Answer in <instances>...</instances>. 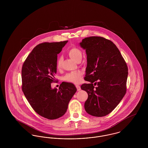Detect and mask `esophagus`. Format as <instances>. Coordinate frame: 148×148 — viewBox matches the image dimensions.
I'll use <instances>...</instances> for the list:
<instances>
[{
  "label": "esophagus",
  "instance_id": "1",
  "mask_svg": "<svg viewBox=\"0 0 148 148\" xmlns=\"http://www.w3.org/2000/svg\"><path fill=\"white\" fill-rule=\"evenodd\" d=\"M76 86V88H77V91H80V90H81V88H80V86H79V85H75Z\"/></svg>",
  "mask_w": 148,
  "mask_h": 148
}]
</instances>
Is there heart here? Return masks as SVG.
I'll return each mask as SVG.
<instances>
[{
  "instance_id": "obj_1",
  "label": "heart",
  "mask_w": 148,
  "mask_h": 148,
  "mask_svg": "<svg viewBox=\"0 0 148 148\" xmlns=\"http://www.w3.org/2000/svg\"><path fill=\"white\" fill-rule=\"evenodd\" d=\"M68 54L71 58L76 62L82 58V52L79 48L77 47H73L68 51ZM63 63V58L61 56L58 58L56 60V67L58 69H60ZM82 73L81 71H73L66 74L63 77L65 81L77 83L81 79Z\"/></svg>"
}]
</instances>
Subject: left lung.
<instances>
[{
  "instance_id": "obj_1",
  "label": "left lung",
  "mask_w": 148,
  "mask_h": 148,
  "mask_svg": "<svg viewBox=\"0 0 148 148\" xmlns=\"http://www.w3.org/2000/svg\"><path fill=\"white\" fill-rule=\"evenodd\" d=\"M80 45L87 56L85 80L90 82L81 86L88 94L85 110L92 116H104L116 107L126 93L127 64L116 46L104 38H85Z\"/></svg>"
}]
</instances>
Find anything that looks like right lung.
Segmentation results:
<instances>
[{
    "label": "right lung",
    "mask_w": 148,
    "mask_h": 148,
    "mask_svg": "<svg viewBox=\"0 0 148 148\" xmlns=\"http://www.w3.org/2000/svg\"><path fill=\"white\" fill-rule=\"evenodd\" d=\"M68 42H42L36 45L22 66L24 94L35 112L48 119H56L64 115L77 92L71 83L63 82L59 90L51 87V83L56 81L57 55Z\"/></svg>",
    "instance_id": "1"
}]
</instances>
